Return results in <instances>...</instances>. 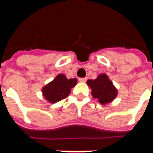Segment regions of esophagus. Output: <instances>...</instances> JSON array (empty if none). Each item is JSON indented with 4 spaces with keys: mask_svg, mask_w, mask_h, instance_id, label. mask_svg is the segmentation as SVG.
Segmentation results:
<instances>
[{
    "mask_svg": "<svg viewBox=\"0 0 153 153\" xmlns=\"http://www.w3.org/2000/svg\"><path fill=\"white\" fill-rule=\"evenodd\" d=\"M87 81V78H80L79 82H82V83H85Z\"/></svg>",
    "mask_w": 153,
    "mask_h": 153,
    "instance_id": "obj_1",
    "label": "esophagus"
}]
</instances>
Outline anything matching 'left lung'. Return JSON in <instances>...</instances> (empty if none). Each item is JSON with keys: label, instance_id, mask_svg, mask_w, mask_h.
<instances>
[{"label": "left lung", "instance_id": "1", "mask_svg": "<svg viewBox=\"0 0 153 153\" xmlns=\"http://www.w3.org/2000/svg\"><path fill=\"white\" fill-rule=\"evenodd\" d=\"M87 84L92 90V96L102 105L111 102L117 97L118 91L106 74H98L96 79H88Z\"/></svg>", "mask_w": 153, "mask_h": 153}]
</instances>
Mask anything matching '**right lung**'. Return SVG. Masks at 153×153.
Here are the masks:
<instances>
[{
    "instance_id": "obj_1",
    "label": "right lung",
    "mask_w": 153,
    "mask_h": 153,
    "mask_svg": "<svg viewBox=\"0 0 153 153\" xmlns=\"http://www.w3.org/2000/svg\"><path fill=\"white\" fill-rule=\"evenodd\" d=\"M77 79H67L63 74H58L51 82L42 88V96L48 102L56 103L69 96L71 88L77 84Z\"/></svg>"
}]
</instances>
